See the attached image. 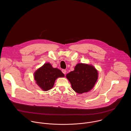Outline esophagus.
<instances>
[{
    "label": "esophagus",
    "mask_w": 131,
    "mask_h": 131,
    "mask_svg": "<svg viewBox=\"0 0 131 131\" xmlns=\"http://www.w3.org/2000/svg\"><path fill=\"white\" fill-rule=\"evenodd\" d=\"M62 72H63L64 74H65L66 73V70L65 69H63V70H62Z\"/></svg>",
    "instance_id": "esophagus-1"
}]
</instances>
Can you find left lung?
<instances>
[{"label": "left lung", "mask_w": 131, "mask_h": 131, "mask_svg": "<svg viewBox=\"0 0 131 131\" xmlns=\"http://www.w3.org/2000/svg\"><path fill=\"white\" fill-rule=\"evenodd\" d=\"M72 89L79 94L88 92L94 87L98 79V72L91 65L79 63L73 71L66 74Z\"/></svg>", "instance_id": "left-lung-1"}]
</instances>
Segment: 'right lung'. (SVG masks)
<instances>
[{
  "instance_id": "add662e5",
  "label": "right lung",
  "mask_w": 131,
  "mask_h": 131,
  "mask_svg": "<svg viewBox=\"0 0 131 131\" xmlns=\"http://www.w3.org/2000/svg\"><path fill=\"white\" fill-rule=\"evenodd\" d=\"M64 74L61 70L53 68L51 64H45L34 73L36 83L45 91L51 89L58 78L64 77Z\"/></svg>"
}]
</instances>
